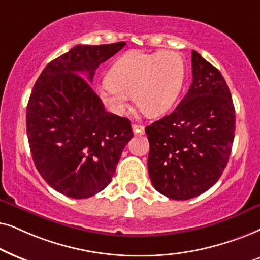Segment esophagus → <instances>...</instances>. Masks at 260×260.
Here are the masks:
<instances>
[{"mask_svg":"<svg viewBox=\"0 0 260 260\" xmlns=\"http://www.w3.org/2000/svg\"><path fill=\"white\" fill-rule=\"evenodd\" d=\"M132 128H133V132L138 134V136H141V134H144V132H145V127L143 126V124L134 123V124H132Z\"/></svg>","mask_w":260,"mask_h":260,"instance_id":"34e87169","label":"esophagus"}]
</instances>
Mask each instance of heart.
I'll return each mask as SVG.
<instances>
[{
  "mask_svg": "<svg viewBox=\"0 0 260 260\" xmlns=\"http://www.w3.org/2000/svg\"><path fill=\"white\" fill-rule=\"evenodd\" d=\"M107 79L98 86V94L110 112L122 114L132 95L145 115L160 116L171 109L181 94L185 63L174 51H131L114 63Z\"/></svg>",
  "mask_w": 260,
  "mask_h": 260,
  "instance_id": "b5f03b06",
  "label": "heart"
}]
</instances>
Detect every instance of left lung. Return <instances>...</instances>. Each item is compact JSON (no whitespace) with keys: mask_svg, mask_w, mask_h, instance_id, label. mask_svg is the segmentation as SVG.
I'll return each instance as SVG.
<instances>
[{"mask_svg":"<svg viewBox=\"0 0 260 260\" xmlns=\"http://www.w3.org/2000/svg\"><path fill=\"white\" fill-rule=\"evenodd\" d=\"M192 83L174 112L145 128L147 168L154 189L172 200L207 191L226 168L235 110L223 76L192 51Z\"/></svg>","mask_w":260,"mask_h":260,"instance_id":"left-lung-1","label":"left lung"}]
</instances>
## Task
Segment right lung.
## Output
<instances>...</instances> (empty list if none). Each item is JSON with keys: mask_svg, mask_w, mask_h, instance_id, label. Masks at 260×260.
Instances as JSON below:
<instances>
[{"mask_svg": "<svg viewBox=\"0 0 260 260\" xmlns=\"http://www.w3.org/2000/svg\"><path fill=\"white\" fill-rule=\"evenodd\" d=\"M126 43L77 45L46 65L26 112L27 137L37 170L72 199H88L112 182L131 121L105 110L92 90L96 69Z\"/></svg>", "mask_w": 260, "mask_h": 260, "instance_id": "add662e5", "label": "right lung"}]
</instances>
